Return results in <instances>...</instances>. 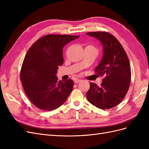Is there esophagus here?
Wrapping results in <instances>:
<instances>
[{
    "mask_svg": "<svg viewBox=\"0 0 149 149\" xmlns=\"http://www.w3.org/2000/svg\"><path fill=\"white\" fill-rule=\"evenodd\" d=\"M81 79H74V83H79L80 81H81Z\"/></svg>",
    "mask_w": 149,
    "mask_h": 149,
    "instance_id": "esophagus-1",
    "label": "esophagus"
}]
</instances>
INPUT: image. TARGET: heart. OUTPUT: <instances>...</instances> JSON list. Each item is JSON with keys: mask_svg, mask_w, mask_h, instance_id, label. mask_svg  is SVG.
Segmentation results:
<instances>
[{"mask_svg": "<svg viewBox=\"0 0 149 149\" xmlns=\"http://www.w3.org/2000/svg\"><path fill=\"white\" fill-rule=\"evenodd\" d=\"M87 47H93V48H94V47H93V46H91V45H88Z\"/></svg>", "mask_w": 149, "mask_h": 149, "instance_id": "heart-1", "label": "heart"}]
</instances>
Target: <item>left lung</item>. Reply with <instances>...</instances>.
I'll use <instances>...</instances> for the list:
<instances>
[{
	"label": "left lung",
	"mask_w": 149,
	"mask_h": 149,
	"mask_svg": "<svg viewBox=\"0 0 149 149\" xmlns=\"http://www.w3.org/2000/svg\"><path fill=\"white\" fill-rule=\"evenodd\" d=\"M98 39L103 46V55L94 71L104 76L100 86L90 83L86 93L88 101L101 109L118 105L127 94L131 81V70L124 48L114 35L106 31L88 32Z\"/></svg>",
	"instance_id": "left-lung-1"
}]
</instances>
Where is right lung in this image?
I'll use <instances>...</instances> for the list:
<instances>
[{
  "label": "right lung",
  "mask_w": 149,
  "mask_h": 149,
  "mask_svg": "<svg viewBox=\"0 0 149 149\" xmlns=\"http://www.w3.org/2000/svg\"><path fill=\"white\" fill-rule=\"evenodd\" d=\"M79 36L49 34L37 40L26 52L20 81L29 100L39 109L53 111L60 107L73 90L71 79L58 82V66L63 64V48Z\"/></svg>",
  "instance_id": "add662e5"
}]
</instances>
